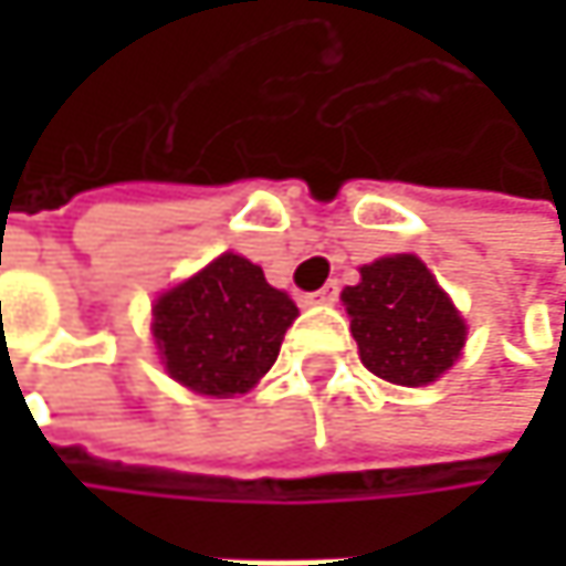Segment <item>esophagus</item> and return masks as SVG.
Here are the masks:
<instances>
[{
	"label": "esophagus",
	"instance_id": "esophagus-1",
	"mask_svg": "<svg viewBox=\"0 0 566 566\" xmlns=\"http://www.w3.org/2000/svg\"><path fill=\"white\" fill-rule=\"evenodd\" d=\"M340 297V284L331 282L324 284L321 291H311V294H304V304H334Z\"/></svg>",
	"mask_w": 566,
	"mask_h": 566
}]
</instances>
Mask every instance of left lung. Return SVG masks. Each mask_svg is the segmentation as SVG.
Returning a JSON list of instances; mask_svg holds the SVG:
<instances>
[{
	"label": "left lung",
	"instance_id": "1",
	"mask_svg": "<svg viewBox=\"0 0 566 566\" xmlns=\"http://www.w3.org/2000/svg\"><path fill=\"white\" fill-rule=\"evenodd\" d=\"M340 301L364 367L396 387L436 384L465 347L462 314L416 255L364 265Z\"/></svg>",
	"mask_w": 566,
	"mask_h": 566
}]
</instances>
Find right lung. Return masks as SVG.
I'll list each match as a JSON object with an SVG mask.
<instances>
[{"mask_svg": "<svg viewBox=\"0 0 566 566\" xmlns=\"http://www.w3.org/2000/svg\"><path fill=\"white\" fill-rule=\"evenodd\" d=\"M294 301L249 259L226 252L154 304V340L176 384L202 396L249 394L279 360Z\"/></svg>", "mask_w": 566, "mask_h": 566, "instance_id": "add662e5", "label": "right lung"}]
</instances>
